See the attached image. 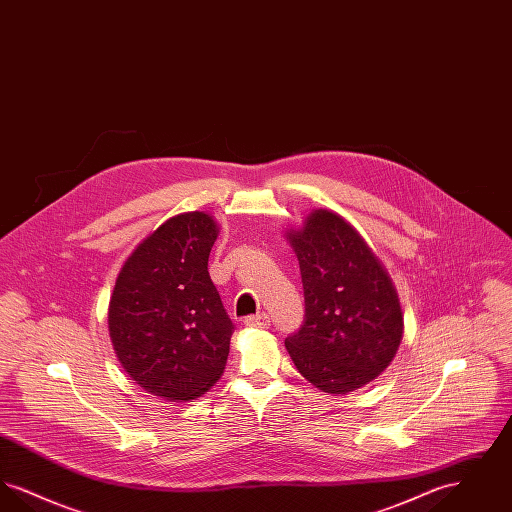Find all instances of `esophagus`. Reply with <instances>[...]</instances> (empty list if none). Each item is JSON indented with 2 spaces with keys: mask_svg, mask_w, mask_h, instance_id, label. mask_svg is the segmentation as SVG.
<instances>
[{
  "mask_svg": "<svg viewBox=\"0 0 512 512\" xmlns=\"http://www.w3.org/2000/svg\"><path fill=\"white\" fill-rule=\"evenodd\" d=\"M245 326L249 328H268L270 326V317L267 313H259V315H251L245 318Z\"/></svg>",
  "mask_w": 512,
  "mask_h": 512,
  "instance_id": "34e87169",
  "label": "esophagus"
}]
</instances>
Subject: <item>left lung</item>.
I'll return each mask as SVG.
<instances>
[{
    "instance_id": "1",
    "label": "left lung",
    "mask_w": 512,
    "mask_h": 512,
    "mask_svg": "<svg viewBox=\"0 0 512 512\" xmlns=\"http://www.w3.org/2000/svg\"><path fill=\"white\" fill-rule=\"evenodd\" d=\"M305 295L301 328L286 338L293 365L315 388L345 395L390 366L403 313L388 272L363 236L334 211L290 230Z\"/></svg>"
}]
</instances>
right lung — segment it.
<instances>
[{"label":"right lung","mask_w":512,"mask_h":512,"mask_svg":"<svg viewBox=\"0 0 512 512\" xmlns=\"http://www.w3.org/2000/svg\"><path fill=\"white\" fill-rule=\"evenodd\" d=\"M217 236L211 215L182 213L122 265L109 334L122 368L147 393L190 401L224 372L234 324L207 270Z\"/></svg>","instance_id":"1"}]
</instances>
